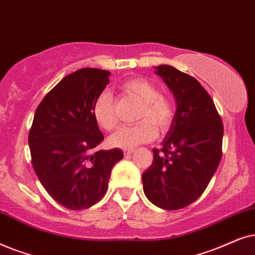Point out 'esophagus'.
Listing matches in <instances>:
<instances>
[{"instance_id": "esophagus-1", "label": "esophagus", "mask_w": 255, "mask_h": 255, "mask_svg": "<svg viewBox=\"0 0 255 255\" xmlns=\"http://www.w3.org/2000/svg\"><path fill=\"white\" fill-rule=\"evenodd\" d=\"M134 152V149L133 148H128V149H124V154H125V156L126 157H127V156H129V155H131Z\"/></svg>"}]
</instances>
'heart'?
Returning <instances> with one entry per match:
<instances>
[{"label":"heart","mask_w":255,"mask_h":255,"mask_svg":"<svg viewBox=\"0 0 255 255\" xmlns=\"http://www.w3.org/2000/svg\"><path fill=\"white\" fill-rule=\"evenodd\" d=\"M124 88L142 103L137 120L134 126H124L111 135L110 143L118 148H134L155 138L156 127L164 131L170 127L175 118V104L170 98L161 96L155 84L143 78H134L124 84ZM93 118L101 128L112 130L117 126L113 97L103 92L93 105Z\"/></svg>","instance_id":"b5f03b06"}]
</instances>
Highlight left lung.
Segmentation results:
<instances>
[{
    "instance_id": "8db88e82",
    "label": "left lung",
    "mask_w": 255,
    "mask_h": 255,
    "mask_svg": "<svg viewBox=\"0 0 255 255\" xmlns=\"http://www.w3.org/2000/svg\"><path fill=\"white\" fill-rule=\"evenodd\" d=\"M155 73L174 94V121L154 148L152 164L142 174L143 191L152 204L179 210L205 191L222 158L224 127L212 98L189 74L159 65Z\"/></svg>"
}]
</instances>
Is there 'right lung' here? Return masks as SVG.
<instances>
[{
	"label": "right lung",
	"mask_w": 255,
	"mask_h": 255,
	"mask_svg": "<svg viewBox=\"0 0 255 255\" xmlns=\"http://www.w3.org/2000/svg\"><path fill=\"white\" fill-rule=\"evenodd\" d=\"M111 72L78 70L64 77L37 107L29 133L32 167L46 192L70 210H84L105 196L120 149L92 150L104 141L93 105Z\"/></svg>",
	"instance_id": "add662e5"
}]
</instances>
